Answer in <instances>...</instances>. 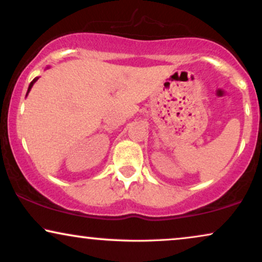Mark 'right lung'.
<instances>
[{"label":"right lung","mask_w":262,"mask_h":262,"mask_svg":"<svg viewBox=\"0 0 262 262\" xmlns=\"http://www.w3.org/2000/svg\"><path fill=\"white\" fill-rule=\"evenodd\" d=\"M37 79H38V77H36V78H34V79H32V82H31V83H30V85H29V88H28V93H26V95H28V94H29V92H30V91H31L32 85H34V83H35V82H36V81H37Z\"/></svg>","instance_id":"add662e5"}]
</instances>
